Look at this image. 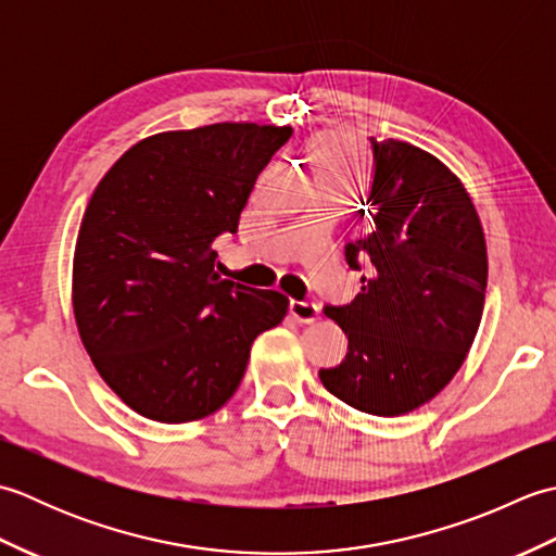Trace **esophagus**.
<instances>
[{
	"label": "esophagus",
	"mask_w": 556,
	"mask_h": 556,
	"mask_svg": "<svg viewBox=\"0 0 556 556\" xmlns=\"http://www.w3.org/2000/svg\"><path fill=\"white\" fill-rule=\"evenodd\" d=\"M289 311L301 325H313L320 320V308L313 301H291Z\"/></svg>",
	"instance_id": "1"
}]
</instances>
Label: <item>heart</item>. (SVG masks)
I'll return each instance as SVG.
<instances>
[{
    "label": "heart",
    "instance_id": "obj_1",
    "mask_svg": "<svg viewBox=\"0 0 556 556\" xmlns=\"http://www.w3.org/2000/svg\"><path fill=\"white\" fill-rule=\"evenodd\" d=\"M311 160L317 176H334V179H356L363 167L361 150L349 134H323L311 148Z\"/></svg>",
    "mask_w": 556,
    "mask_h": 556
}]
</instances>
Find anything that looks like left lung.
<instances>
[{"label": "left lung", "mask_w": 556, "mask_h": 556, "mask_svg": "<svg viewBox=\"0 0 556 556\" xmlns=\"http://www.w3.org/2000/svg\"><path fill=\"white\" fill-rule=\"evenodd\" d=\"M372 143V186L361 198V239L346 263L365 269L361 293L325 315L349 353L320 370L329 394L370 416L428 404L464 365L488 289V245L458 176L406 140Z\"/></svg>", "instance_id": "obj_1"}]
</instances>
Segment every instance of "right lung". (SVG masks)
<instances>
[{
    "label": "right lung",
    "instance_id": "1",
    "mask_svg": "<svg viewBox=\"0 0 556 556\" xmlns=\"http://www.w3.org/2000/svg\"><path fill=\"white\" fill-rule=\"evenodd\" d=\"M291 126L224 122L138 140L83 215L71 303L83 346L128 408L191 422L239 389L251 346L289 311L285 293L215 271L257 174Z\"/></svg>",
    "mask_w": 556,
    "mask_h": 556
}]
</instances>
